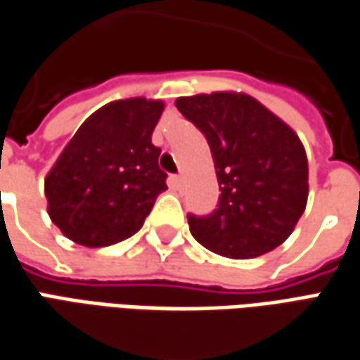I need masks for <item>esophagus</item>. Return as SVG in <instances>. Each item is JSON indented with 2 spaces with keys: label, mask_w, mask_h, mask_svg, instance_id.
<instances>
[{
  "label": "esophagus",
  "mask_w": 360,
  "mask_h": 360,
  "mask_svg": "<svg viewBox=\"0 0 360 360\" xmlns=\"http://www.w3.org/2000/svg\"><path fill=\"white\" fill-rule=\"evenodd\" d=\"M172 186L178 188V190L184 188V176H174V178H172Z\"/></svg>",
  "instance_id": "esophagus-1"
}]
</instances>
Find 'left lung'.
<instances>
[{"mask_svg": "<svg viewBox=\"0 0 360 360\" xmlns=\"http://www.w3.org/2000/svg\"><path fill=\"white\" fill-rule=\"evenodd\" d=\"M176 108L210 143L217 210L188 215L194 239L227 259L274 251L308 204V156L296 131L243 91L178 98Z\"/></svg>", "mask_w": 360, "mask_h": 360, "instance_id": "left-lung-1", "label": "left lung"}]
</instances>
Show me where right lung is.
<instances>
[{
    "label": "right lung",
    "instance_id": "obj_1",
    "mask_svg": "<svg viewBox=\"0 0 360 360\" xmlns=\"http://www.w3.org/2000/svg\"><path fill=\"white\" fill-rule=\"evenodd\" d=\"M165 101L129 98L94 111L44 178L52 223L84 247H109L143 227L166 174L153 131Z\"/></svg>",
    "mask_w": 360,
    "mask_h": 360
}]
</instances>
